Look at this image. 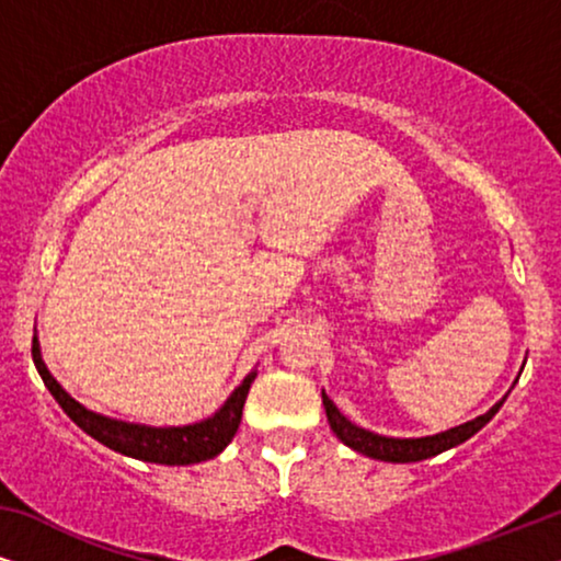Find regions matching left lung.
Here are the masks:
<instances>
[{"instance_id":"1","label":"left lung","mask_w":561,"mask_h":561,"mask_svg":"<svg viewBox=\"0 0 561 561\" xmlns=\"http://www.w3.org/2000/svg\"><path fill=\"white\" fill-rule=\"evenodd\" d=\"M321 401H324L327 419H329V426H332V432L340 436L347 447L359 451V455L382 459V462H421V459L442 455V451L457 447V444L470 439L472 434H478L480 428L485 426L488 421L495 416L497 409L503 405V401H497L493 409H490L488 413H482V416L467 421V424L455 426V428H449V432H442L436 436H424V439H390V436L365 432V428H359L352 424V421L344 419L340 409H336V405L332 403V398H329L327 393H321Z\"/></svg>"}]
</instances>
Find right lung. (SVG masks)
Segmentation results:
<instances>
[{
  "mask_svg": "<svg viewBox=\"0 0 561 561\" xmlns=\"http://www.w3.org/2000/svg\"><path fill=\"white\" fill-rule=\"evenodd\" d=\"M33 363L41 373V378L48 390L56 398L60 409L71 416L73 424H79L89 436H94L96 442H102L104 447H110L119 455L142 459V462H156V465H196L204 459L217 457L221 449L232 442L242 421V405L248 398V390L255 380L257 373H250L242 380V386L227 398V403L214 413L211 419L202 421V424L191 426H171V428H152L140 424H127V421H114L99 413L83 409L81 403H76L64 388L58 386L56 378L48 373L41 347L33 336Z\"/></svg>",
  "mask_w": 561,
  "mask_h": 561,
  "instance_id": "1",
  "label": "right lung"
}]
</instances>
